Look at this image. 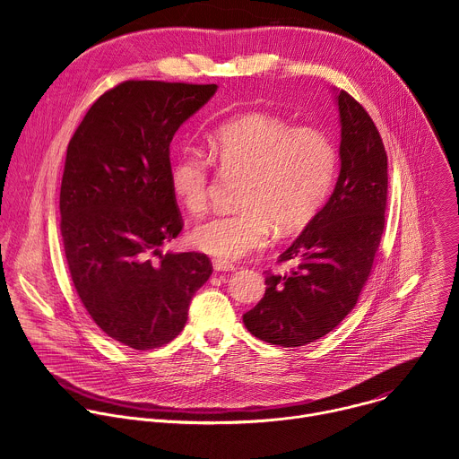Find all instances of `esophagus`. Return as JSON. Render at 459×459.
I'll return each instance as SVG.
<instances>
[{
  "mask_svg": "<svg viewBox=\"0 0 459 459\" xmlns=\"http://www.w3.org/2000/svg\"><path fill=\"white\" fill-rule=\"evenodd\" d=\"M212 267H214V271H218V273H232V271L236 269V267L230 264V261L218 259V257L212 259Z\"/></svg>",
  "mask_w": 459,
  "mask_h": 459,
  "instance_id": "34e87169",
  "label": "esophagus"
}]
</instances>
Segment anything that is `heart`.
<instances>
[{
    "instance_id": "1",
    "label": "heart",
    "mask_w": 459,
    "mask_h": 459,
    "mask_svg": "<svg viewBox=\"0 0 459 459\" xmlns=\"http://www.w3.org/2000/svg\"><path fill=\"white\" fill-rule=\"evenodd\" d=\"M209 145L221 169L243 174L236 212L218 214L195 225L190 241L218 259H239L264 248L273 225L281 234L303 229L329 198L338 154L321 130L267 116L247 114L218 125ZM176 200L190 212L209 205L211 161L195 147L179 149L169 169Z\"/></svg>"
}]
</instances>
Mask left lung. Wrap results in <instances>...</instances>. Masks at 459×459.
Listing matches in <instances>:
<instances>
[{"label":"left lung","instance_id":"1","mask_svg":"<svg viewBox=\"0 0 459 459\" xmlns=\"http://www.w3.org/2000/svg\"><path fill=\"white\" fill-rule=\"evenodd\" d=\"M342 169L325 207L280 255L290 274H267L261 301L243 314L252 336L280 347L312 343L338 326L358 303L385 227L386 152L368 112L336 92Z\"/></svg>","mask_w":459,"mask_h":459}]
</instances>
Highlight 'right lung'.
Masks as SVG:
<instances>
[{"label":"right lung","mask_w":459,"mask_h":459,"mask_svg":"<svg viewBox=\"0 0 459 459\" xmlns=\"http://www.w3.org/2000/svg\"><path fill=\"white\" fill-rule=\"evenodd\" d=\"M216 91L123 82L96 100L69 143L59 229L71 278L94 323L130 349L172 342L212 274L207 254L160 248L183 229L170 142Z\"/></svg>","instance_id":"add662e5"}]
</instances>
